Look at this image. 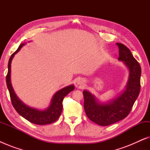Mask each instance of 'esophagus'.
<instances>
[{
    "instance_id": "esophagus-1",
    "label": "esophagus",
    "mask_w": 150,
    "mask_h": 150,
    "mask_svg": "<svg viewBox=\"0 0 150 150\" xmlns=\"http://www.w3.org/2000/svg\"><path fill=\"white\" fill-rule=\"evenodd\" d=\"M85 80L84 79H79V81H78V85H84V84H85Z\"/></svg>"
}]
</instances>
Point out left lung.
<instances>
[{
  "label": "left lung",
  "instance_id": "1",
  "mask_svg": "<svg viewBox=\"0 0 150 150\" xmlns=\"http://www.w3.org/2000/svg\"><path fill=\"white\" fill-rule=\"evenodd\" d=\"M119 48L118 60L123 61L129 69V76L124 91L117 97L101 102L87 90L83 91L84 108L92 122L106 126L122 120L130 113L141 89V69L130 50L123 44L116 43Z\"/></svg>",
  "mask_w": 150,
  "mask_h": 150
}]
</instances>
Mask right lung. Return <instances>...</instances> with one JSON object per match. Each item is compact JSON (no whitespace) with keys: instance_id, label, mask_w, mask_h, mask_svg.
Wrapping results in <instances>:
<instances>
[{"instance_id":"add662e5","label":"right lung","mask_w":150,"mask_h":150,"mask_svg":"<svg viewBox=\"0 0 150 150\" xmlns=\"http://www.w3.org/2000/svg\"><path fill=\"white\" fill-rule=\"evenodd\" d=\"M25 43L20 44L18 50L11 54L8 63V72L6 76V82L8 90L9 91L12 105L16 111L22 117L25 118L28 122L37 125H46L56 122L60 117L63 109V100L65 96L70 91L74 89V85H71L67 86L57 92L53 96L50 106L45 110H39L37 108L30 107L26 105L21 101L15 93L11 83V61L16 53L20 51V49Z\"/></svg>"}]
</instances>
